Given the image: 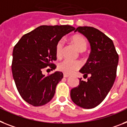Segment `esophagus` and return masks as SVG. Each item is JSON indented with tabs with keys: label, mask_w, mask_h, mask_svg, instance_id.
<instances>
[{
	"label": "esophagus",
	"mask_w": 127,
	"mask_h": 127,
	"mask_svg": "<svg viewBox=\"0 0 127 127\" xmlns=\"http://www.w3.org/2000/svg\"><path fill=\"white\" fill-rule=\"evenodd\" d=\"M69 75H66V74H64V77H65V78H68L69 77Z\"/></svg>",
	"instance_id": "obj_1"
}]
</instances>
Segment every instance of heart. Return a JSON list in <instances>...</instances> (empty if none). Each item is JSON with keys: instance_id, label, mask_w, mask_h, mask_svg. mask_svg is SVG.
Returning <instances> with one entry per match:
<instances>
[{"instance_id": "heart-1", "label": "heart", "mask_w": 127, "mask_h": 127, "mask_svg": "<svg viewBox=\"0 0 127 127\" xmlns=\"http://www.w3.org/2000/svg\"><path fill=\"white\" fill-rule=\"evenodd\" d=\"M72 43L77 48L80 52H84L86 50L88 47V42L84 36L79 34L73 35L71 37ZM64 47V43L62 40H60L57 42L55 47V52L57 58H61L63 55ZM82 67V63L80 61H72L69 60H65L58 64V69L62 73L67 75H71L76 71L78 70Z\"/></svg>"}]
</instances>
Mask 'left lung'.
<instances>
[{
    "instance_id": "obj_1",
    "label": "left lung",
    "mask_w": 127,
    "mask_h": 127,
    "mask_svg": "<svg viewBox=\"0 0 127 127\" xmlns=\"http://www.w3.org/2000/svg\"><path fill=\"white\" fill-rule=\"evenodd\" d=\"M86 37L91 45V52L80 72L88 77L71 90L73 102L83 108H94L105 99L116 80L119 56L110 38L97 28L79 27L75 32Z\"/></svg>"
}]
</instances>
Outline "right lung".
I'll return each mask as SVG.
<instances>
[{"instance_id": "1", "label": "right lung", "mask_w": 127, "mask_h": 127, "mask_svg": "<svg viewBox=\"0 0 127 127\" xmlns=\"http://www.w3.org/2000/svg\"><path fill=\"white\" fill-rule=\"evenodd\" d=\"M75 30L69 25L37 27L20 39L13 50L11 70L17 89L27 102L40 106L54 97L57 84L62 79L60 71L45 76L43 70L56 65L55 47L64 35Z\"/></svg>"}]
</instances>
